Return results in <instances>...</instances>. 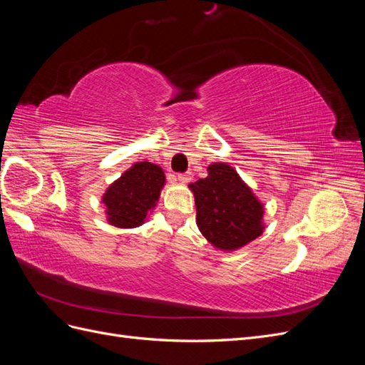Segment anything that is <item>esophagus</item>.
Returning <instances> with one entry per match:
<instances>
[{
  "label": "esophagus",
  "instance_id": "34e87169",
  "mask_svg": "<svg viewBox=\"0 0 365 365\" xmlns=\"http://www.w3.org/2000/svg\"><path fill=\"white\" fill-rule=\"evenodd\" d=\"M192 178H193L192 172H185V173H178V175H176V180H178L180 182H189Z\"/></svg>",
  "mask_w": 365,
  "mask_h": 365
}]
</instances>
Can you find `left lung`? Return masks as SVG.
Masks as SVG:
<instances>
[{
  "instance_id": "8db88e82",
  "label": "left lung",
  "mask_w": 365,
  "mask_h": 365,
  "mask_svg": "<svg viewBox=\"0 0 365 365\" xmlns=\"http://www.w3.org/2000/svg\"><path fill=\"white\" fill-rule=\"evenodd\" d=\"M208 176L190 184L196 204V224L219 250L233 251L263 233V205L228 164L208 165Z\"/></svg>"
}]
</instances>
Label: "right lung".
I'll return each instance as SVG.
<instances>
[{
  "label": "right lung",
  "instance_id": "obj_1",
  "mask_svg": "<svg viewBox=\"0 0 365 365\" xmlns=\"http://www.w3.org/2000/svg\"><path fill=\"white\" fill-rule=\"evenodd\" d=\"M164 181L160 165L148 161L135 163L103 195L108 222L118 228L141 225L149 210L155 207Z\"/></svg>",
  "mask_w": 365,
  "mask_h": 365
}]
</instances>
